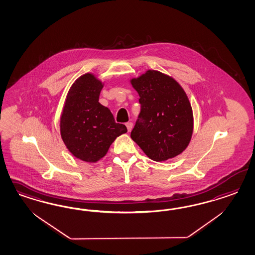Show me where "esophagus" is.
Segmentation results:
<instances>
[{
	"label": "esophagus",
	"instance_id": "1",
	"mask_svg": "<svg viewBox=\"0 0 255 255\" xmlns=\"http://www.w3.org/2000/svg\"><path fill=\"white\" fill-rule=\"evenodd\" d=\"M126 127H127V129H128V131H131V129H132V124H131V123H127V124H126Z\"/></svg>",
	"mask_w": 255,
	"mask_h": 255
}]
</instances>
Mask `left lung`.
Returning a JSON list of instances; mask_svg holds the SVG:
<instances>
[{
	"label": "left lung",
	"instance_id": "obj_1",
	"mask_svg": "<svg viewBox=\"0 0 255 255\" xmlns=\"http://www.w3.org/2000/svg\"><path fill=\"white\" fill-rule=\"evenodd\" d=\"M141 111L131 138L147 157L163 162L181 154L193 131V108L178 81L157 70L130 79Z\"/></svg>",
	"mask_w": 255,
	"mask_h": 255
}]
</instances>
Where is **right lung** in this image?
Segmentation results:
<instances>
[{"label": "right lung", "instance_id": "add662e5", "mask_svg": "<svg viewBox=\"0 0 255 255\" xmlns=\"http://www.w3.org/2000/svg\"><path fill=\"white\" fill-rule=\"evenodd\" d=\"M104 82L93 73L80 76L70 87L60 119L64 145L77 159L97 162L115 139L127 132L111 111L99 103Z\"/></svg>", "mask_w": 255, "mask_h": 255}]
</instances>
